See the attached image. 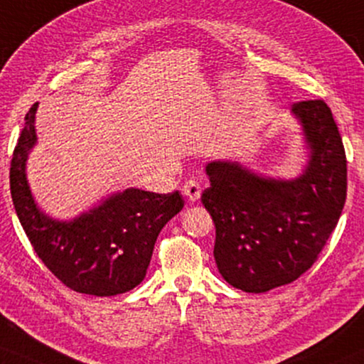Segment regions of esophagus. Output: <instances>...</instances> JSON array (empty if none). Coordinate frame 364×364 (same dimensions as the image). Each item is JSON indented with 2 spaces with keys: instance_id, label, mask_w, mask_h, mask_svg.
<instances>
[{
  "instance_id": "obj_1",
  "label": "esophagus",
  "mask_w": 364,
  "mask_h": 364,
  "mask_svg": "<svg viewBox=\"0 0 364 364\" xmlns=\"http://www.w3.org/2000/svg\"><path fill=\"white\" fill-rule=\"evenodd\" d=\"M183 195H185L190 201H196L201 195V186L196 179H188L183 185Z\"/></svg>"
}]
</instances>
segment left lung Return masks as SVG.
Here are the masks:
<instances>
[{"label":"left lung","instance_id":"left-lung-1","mask_svg":"<svg viewBox=\"0 0 364 364\" xmlns=\"http://www.w3.org/2000/svg\"><path fill=\"white\" fill-rule=\"evenodd\" d=\"M292 112L311 149L299 178H262L228 161L206 166L210 188L201 201L215 223L216 267L245 292H267L309 270L346 201V153L328 104L301 100Z\"/></svg>","mask_w":364,"mask_h":364}]
</instances>
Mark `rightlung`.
Instances as JSON below:
<instances>
[{"label":"right lung","mask_w":364,"mask_h":364,"mask_svg":"<svg viewBox=\"0 0 364 364\" xmlns=\"http://www.w3.org/2000/svg\"><path fill=\"white\" fill-rule=\"evenodd\" d=\"M33 104L13 151L10 190L26 237L45 267L72 291L109 297L124 294L146 277L156 238L185 206L179 191L161 195L129 188L72 222H55L36 208L25 174L33 148Z\"/></svg>","instance_id":"right-lung-1"}]
</instances>
